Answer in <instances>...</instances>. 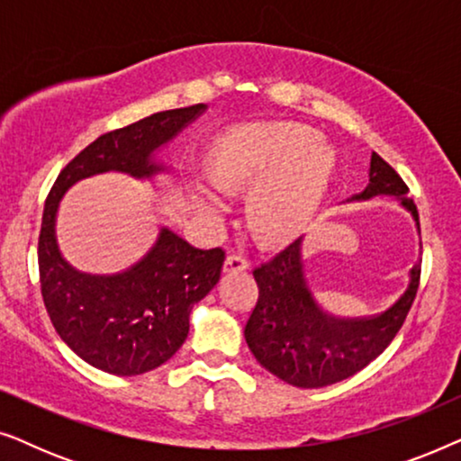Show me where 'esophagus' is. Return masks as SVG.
I'll return each mask as SVG.
<instances>
[{
	"label": "esophagus",
	"mask_w": 461,
	"mask_h": 461,
	"mask_svg": "<svg viewBox=\"0 0 461 461\" xmlns=\"http://www.w3.org/2000/svg\"><path fill=\"white\" fill-rule=\"evenodd\" d=\"M248 268H249V264L243 256H239V254L226 256L224 273H243V270H248Z\"/></svg>",
	"instance_id": "obj_1"
}]
</instances>
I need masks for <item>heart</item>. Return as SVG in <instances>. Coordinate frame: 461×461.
<instances>
[{
	"label": "heart",
	"mask_w": 461,
	"mask_h": 461,
	"mask_svg": "<svg viewBox=\"0 0 461 461\" xmlns=\"http://www.w3.org/2000/svg\"><path fill=\"white\" fill-rule=\"evenodd\" d=\"M336 155L312 130L262 123L224 136L210 155V178L220 191L249 193V226L264 241L285 243L312 222L330 191ZM194 203L207 220L226 216L224 201L205 186Z\"/></svg>",
	"instance_id": "1"
}]
</instances>
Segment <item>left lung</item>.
<instances>
[{
	"label": "left lung",
	"mask_w": 461,
	"mask_h": 461,
	"mask_svg": "<svg viewBox=\"0 0 461 461\" xmlns=\"http://www.w3.org/2000/svg\"><path fill=\"white\" fill-rule=\"evenodd\" d=\"M407 193L401 176L371 153L369 185L346 201L394 197L411 213L420 235L418 207ZM302 245L304 237L254 270L260 295L245 325V342L256 361L279 380L298 388H323L355 375L388 348L418 294L421 260L409 270L405 292L386 311L365 319H336L323 312L308 287Z\"/></svg>",
	"instance_id": "left-lung-1"
}]
</instances>
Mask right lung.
Returning <instances> with one entry per match:
<instances>
[{
	"label": "right lung",
	"mask_w": 461,
	"mask_h": 461,
	"mask_svg": "<svg viewBox=\"0 0 461 461\" xmlns=\"http://www.w3.org/2000/svg\"><path fill=\"white\" fill-rule=\"evenodd\" d=\"M207 104L161 111L100 136L56 178L40 232V281L46 311L68 348L113 375H140L169 361L188 336L193 306L220 281L224 251L197 249L161 226L136 264L115 275L75 270L56 241V216L68 188L98 174L136 180L167 174L159 153Z\"/></svg>",
	"instance_id": "1"
}]
</instances>
